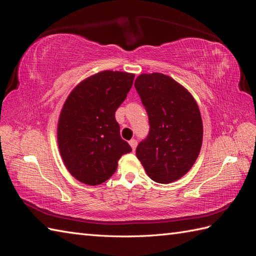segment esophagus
I'll use <instances>...</instances> for the list:
<instances>
[{"mask_svg":"<svg viewBox=\"0 0 256 256\" xmlns=\"http://www.w3.org/2000/svg\"><path fill=\"white\" fill-rule=\"evenodd\" d=\"M129 144H130V146H131V148H132V150H136V145H138V142H136V140H130L129 141Z\"/></svg>","mask_w":256,"mask_h":256,"instance_id":"obj_1","label":"esophagus"}]
</instances>
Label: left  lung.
Wrapping results in <instances>:
<instances>
[{
  "label": "left lung",
  "instance_id": "obj_1",
  "mask_svg": "<svg viewBox=\"0 0 256 256\" xmlns=\"http://www.w3.org/2000/svg\"><path fill=\"white\" fill-rule=\"evenodd\" d=\"M134 88L145 106L150 134L136 147V157L152 180L170 184L194 164L203 142V122L190 92L171 76L143 74Z\"/></svg>",
  "mask_w": 256,
  "mask_h": 256
}]
</instances>
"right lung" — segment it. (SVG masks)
<instances>
[{"label": "right lung", "mask_w": 256, "mask_h": 256, "mask_svg": "<svg viewBox=\"0 0 256 256\" xmlns=\"http://www.w3.org/2000/svg\"><path fill=\"white\" fill-rule=\"evenodd\" d=\"M134 74L104 70L80 82L60 111L58 143L64 164L76 180L96 186L115 173L130 145L120 134L115 111L132 86Z\"/></svg>", "instance_id": "obj_1"}]
</instances>
